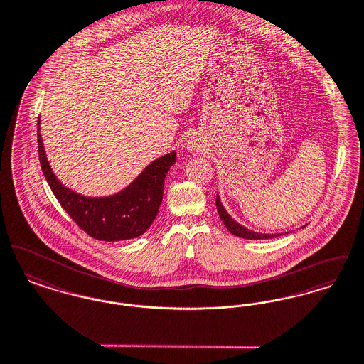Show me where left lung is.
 Masks as SVG:
<instances>
[{
    "instance_id": "1",
    "label": "left lung",
    "mask_w": 364,
    "mask_h": 364,
    "mask_svg": "<svg viewBox=\"0 0 364 364\" xmlns=\"http://www.w3.org/2000/svg\"><path fill=\"white\" fill-rule=\"evenodd\" d=\"M216 208H218V213L222 219V222L225 223V226L228 228L231 234L237 235V237H241V238H245V240H268V238H274V237H278V235H282V234H263V232H256V231H252L248 230L247 228H244L242 225L237 223L229 213L228 210H225L223 204L220 203V198L219 196H216Z\"/></svg>"
}]
</instances>
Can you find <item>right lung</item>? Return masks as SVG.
<instances>
[{
	"label": "right lung",
	"instance_id": "obj_1",
	"mask_svg": "<svg viewBox=\"0 0 364 364\" xmlns=\"http://www.w3.org/2000/svg\"><path fill=\"white\" fill-rule=\"evenodd\" d=\"M42 173L58 203L80 229L100 241H123L142 235L154 223L163 200L164 179L176 161V152L152 161L123 191L108 197H86L65 188L52 171L39 133Z\"/></svg>",
	"mask_w": 364,
	"mask_h": 364
}]
</instances>
